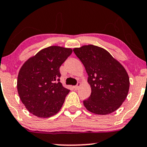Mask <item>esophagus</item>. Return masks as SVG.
I'll use <instances>...</instances> for the list:
<instances>
[{
  "label": "esophagus",
  "mask_w": 147,
  "mask_h": 147,
  "mask_svg": "<svg viewBox=\"0 0 147 147\" xmlns=\"http://www.w3.org/2000/svg\"><path fill=\"white\" fill-rule=\"evenodd\" d=\"M80 86H81V83H80V82H78V83H77V85L75 86H74V88H75V90H77V89L79 88Z\"/></svg>",
  "instance_id": "34e87169"
}]
</instances>
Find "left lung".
<instances>
[{
    "mask_svg": "<svg viewBox=\"0 0 147 147\" xmlns=\"http://www.w3.org/2000/svg\"><path fill=\"white\" fill-rule=\"evenodd\" d=\"M85 67L91 88L84 105L90 112L108 115L124 102L129 90V77L123 65L105 49L93 45L73 49Z\"/></svg>",
    "mask_w": 147,
    "mask_h": 147,
    "instance_id": "8db88e82",
    "label": "left lung"
}]
</instances>
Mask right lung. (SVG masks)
<instances>
[{
  "label": "right lung",
  "mask_w": 147,
  "mask_h": 147,
  "mask_svg": "<svg viewBox=\"0 0 147 147\" xmlns=\"http://www.w3.org/2000/svg\"><path fill=\"white\" fill-rule=\"evenodd\" d=\"M71 48L50 46L23 63L18 72L17 90L28 111L36 117H50L63 106L70 90L59 82V68L72 54Z\"/></svg>",
  "instance_id": "right-lung-1"
}]
</instances>
